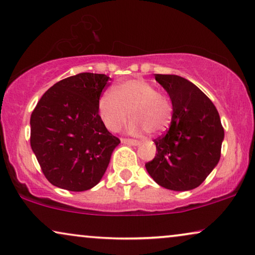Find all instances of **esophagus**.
<instances>
[{"mask_svg":"<svg viewBox=\"0 0 255 255\" xmlns=\"http://www.w3.org/2000/svg\"><path fill=\"white\" fill-rule=\"evenodd\" d=\"M121 143H124V144H129V145H139V141L130 139V138H121Z\"/></svg>","mask_w":255,"mask_h":255,"instance_id":"34e87169","label":"esophagus"}]
</instances>
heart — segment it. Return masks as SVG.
I'll list each match as a JSON object with an SVG mask.
<instances>
[{"mask_svg": "<svg viewBox=\"0 0 255 255\" xmlns=\"http://www.w3.org/2000/svg\"><path fill=\"white\" fill-rule=\"evenodd\" d=\"M104 125L117 131L134 118L129 125L131 134H162L171 125L173 107L171 99L159 92L155 84L143 78H131L103 93L98 103Z\"/></svg>", "mask_w": 255, "mask_h": 255, "instance_id": "b5f03b06", "label": "heart"}]
</instances>
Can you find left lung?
<instances>
[{"label":"left lung","mask_w":255,"mask_h":255,"mask_svg":"<svg viewBox=\"0 0 255 255\" xmlns=\"http://www.w3.org/2000/svg\"><path fill=\"white\" fill-rule=\"evenodd\" d=\"M173 107L166 134L155 139L156 156L145 164L153 180L171 191H191L206 180L220 162L224 129L213 102L177 75L155 74Z\"/></svg>","instance_id":"1"}]
</instances>
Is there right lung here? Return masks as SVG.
<instances>
[{
  "label": "right lung",
  "instance_id": "1",
  "mask_svg": "<svg viewBox=\"0 0 255 255\" xmlns=\"http://www.w3.org/2000/svg\"><path fill=\"white\" fill-rule=\"evenodd\" d=\"M110 77L81 73L49 88L31 114V148L56 187L88 191L102 180L120 139L107 130L98 103Z\"/></svg>",
  "mask_w": 255,
  "mask_h": 255
}]
</instances>
